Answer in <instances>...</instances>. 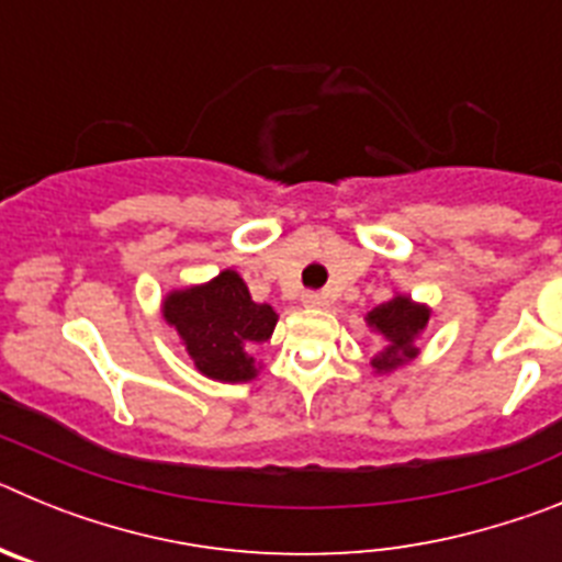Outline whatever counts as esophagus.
Segmentation results:
<instances>
[{
    "mask_svg": "<svg viewBox=\"0 0 562 562\" xmlns=\"http://www.w3.org/2000/svg\"><path fill=\"white\" fill-rule=\"evenodd\" d=\"M301 301H304V306H310V310H321V306L329 304L324 292H304V295H301Z\"/></svg>",
    "mask_w": 562,
    "mask_h": 562,
    "instance_id": "1",
    "label": "esophagus"
}]
</instances>
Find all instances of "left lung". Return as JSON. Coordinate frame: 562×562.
<instances>
[{"instance_id":"1","label":"left lung","mask_w":562,"mask_h":562,"mask_svg":"<svg viewBox=\"0 0 562 562\" xmlns=\"http://www.w3.org/2000/svg\"><path fill=\"white\" fill-rule=\"evenodd\" d=\"M430 306L416 304L411 295L396 292L391 301L374 306L366 315V324L371 331H376L382 340V349L376 351L371 360V369L376 374H391V371L408 366L416 355H419V335L428 329Z\"/></svg>"}]
</instances>
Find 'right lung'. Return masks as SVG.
I'll list each match as a JSON object with an SVG mask.
<instances>
[{
    "instance_id": "right-lung-1",
    "label": "right lung",
    "mask_w": 562,
    "mask_h": 562,
    "mask_svg": "<svg viewBox=\"0 0 562 562\" xmlns=\"http://www.w3.org/2000/svg\"><path fill=\"white\" fill-rule=\"evenodd\" d=\"M162 317L177 329L196 371L220 382L252 380L258 374L252 351L270 340L278 324L276 310L256 304L236 270L171 290L162 297Z\"/></svg>"
}]
</instances>
